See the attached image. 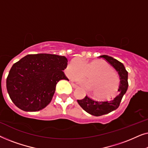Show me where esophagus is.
Listing matches in <instances>:
<instances>
[{
	"mask_svg": "<svg viewBox=\"0 0 148 148\" xmlns=\"http://www.w3.org/2000/svg\"><path fill=\"white\" fill-rule=\"evenodd\" d=\"M71 86H72V87H73V88H78V86H77V85H75V84H73V83H71Z\"/></svg>",
	"mask_w": 148,
	"mask_h": 148,
	"instance_id": "1",
	"label": "esophagus"
}]
</instances>
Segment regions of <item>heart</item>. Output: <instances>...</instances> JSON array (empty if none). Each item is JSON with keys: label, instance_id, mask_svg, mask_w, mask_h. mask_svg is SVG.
Instances as JSON below:
<instances>
[{"label": "heart", "instance_id": "1", "mask_svg": "<svg viewBox=\"0 0 148 148\" xmlns=\"http://www.w3.org/2000/svg\"><path fill=\"white\" fill-rule=\"evenodd\" d=\"M66 74L85 88L93 92V96L106 100L114 97L118 91L120 79L113 69L106 62L96 60L87 62L79 58L71 60L66 69ZM89 76L88 80L82 76Z\"/></svg>", "mask_w": 148, "mask_h": 148}]
</instances>
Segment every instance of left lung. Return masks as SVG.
<instances>
[{
  "label": "left lung",
  "instance_id": "1",
  "mask_svg": "<svg viewBox=\"0 0 148 148\" xmlns=\"http://www.w3.org/2000/svg\"><path fill=\"white\" fill-rule=\"evenodd\" d=\"M99 57L104 58L116 69L120 77L121 84L118 90L119 94L110 100L95 101L87 96L82 100H77L78 104L86 112L96 116L108 114L118 108L121 100L128 88V72L124 64L108 55H102Z\"/></svg>",
  "mask_w": 148,
  "mask_h": 148
}]
</instances>
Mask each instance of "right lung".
<instances>
[{"instance_id":"add662e5","label":"right lung","mask_w":148,"mask_h":148,"mask_svg":"<svg viewBox=\"0 0 148 148\" xmlns=\"http://www.w3.org/2000/svg\"><path fill=\"white\" fill-rule=\"evenodd\" d=\"M67 66L65 56L51 54H28L12 66L7 90L16 106L36 112L51 102L57 83L68 80L62 71Z\"/></svg>"}]
</instances>
